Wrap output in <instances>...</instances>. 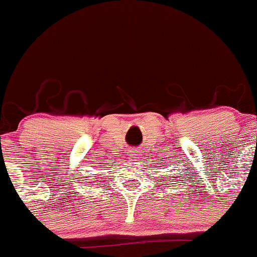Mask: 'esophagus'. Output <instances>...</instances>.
I'll list each match as a JSON object with an SVG mask.
<instances>
[{"label":"esophagus","mask_w":257,"mask_h":257,"mask_svg":"<svg viewBox=\"0 0 257 257\" xmlns=\"http://www.w3.org/2000/svg\"><path fill=\"white\" fill-rule=\"evenodd\" d=\"M128 158H130L128 161H134L136 160V158H139V154H138V152H136L135 149H130V151H128Z\"/></svg>","instance_id":"obj_1"}]
</instances>
